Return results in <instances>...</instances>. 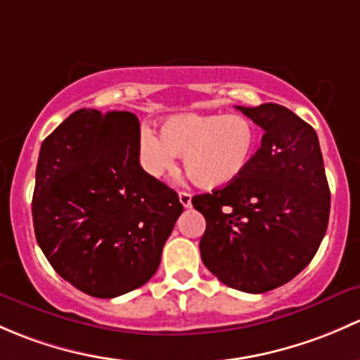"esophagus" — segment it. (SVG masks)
<instances>
[{"label":"esophagus","mask_w":360,"mask_h":360,"mask_svg":"<svg viewBox=\"0 0 360 360\" xmlns=\"http://www.w3.org/2000/svg\"><path fill=\"white\" fill-rule=\"evenodd\" d=\"M179 199H180L181 206H184V207H191V205H192V195L188 194V192H185V191L179 192Z\"/></svg>","instance_id":"obj_1"}]
</instances>
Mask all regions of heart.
<instances>
[{"instance_id":"heart-1","label":"heart","mask_w":360,"mask_h":360,"mask_svg":"<svg viewBox=\"0 0 360 360\" xmlns=\"http://www.w3.org/2000/svg\"><path fill=\"white\" fill-rule=\"evenodd\" d=\"M257 146L258 129L244 114L185 112L162 121L159 136L143 129L139 154L155 179L175 166V155H184L185 173L195 185L221 188L246 172Z\"/></svg>"}]
</instances>
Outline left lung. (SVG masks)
<instances>
[{"label":"left lung","instance_id":"8db88e82","mask_svg":"<svg viewBox=\"0 0 360 360\" xmlns=\"http://www.w3.org/2000/svg\"><path fill=\"white\" fill-rule=\"evenodd\" d=\"M263 129L246 172L192 198L206 218L202 263L229 288L265 292L290 283L317 253L331 192L316 129L277 103L237 105Z\"/></svg>","mask_w":360,"mask_h":360}]
</instances>
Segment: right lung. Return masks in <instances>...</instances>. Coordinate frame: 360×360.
Listing matches in <instances>:
<instances>
[{
    "mask_svg": "<svg viewBox=\"0 0 360 360\" xmlns=\"http://www.w3.org/2000/svg\"><path fill=\"white\" fill-rule=\"evenodd\" d=\"M135 114L79 109L46 136L32 221L55 272L95 298L143 286L184 206L140 166Z\"/></svg>",
    "mask_w": 360,
    "mask_h": 360,
    "instance_id": "1",
    "label": "right lung"
}]
</instances>
